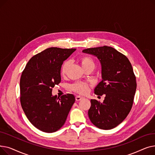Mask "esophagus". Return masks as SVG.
Wrapping results in <instances>:
<instances>
[{"label": "esophagus", "instance_id": "obj_1", "mask_svg": "<svg viewBox=\"0 0 155 155\" xmlns=\"http://www.w3.org/2000/svg\"><path fill=\"white\" fill-rule=\"evenodd\" d=\"M82 99H83V97H81V96H79V95H77V96L75 97V100H76L77 101H80V100H82Z\"/></svg>", "mask_w": 155, "mask_h": 155}]
</instances>
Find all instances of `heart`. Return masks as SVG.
I'll return each instance as SVG.
<instances>
[{"instance_id": "heart-1", "label": "heart", "mask_w": 155, "mask_h": 155, "mask_svg": "<svg viewBox=\"0 0 155 155\" xmlns=\"http://www.w3.org/2000/svg\"><path fill=\"white\" fill-rule=\"evenodd\" d=\"M81 66L84 68V70L87 71L89 69L94 70L95 67L94 60L88 56H83L81 57L79 60ZM70 63L69 61H65L61 67V74L63 76H64L67 74L68 68L70 67ZM89 88V85L84 82H75L71 85V89L74 92L80 94H86Z\"/></svg>"}]
</instances>
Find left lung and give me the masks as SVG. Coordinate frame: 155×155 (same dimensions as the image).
I'll return each instance as SVG.
<instances>
[{"mask_svg": "<svg viewBox=\"0 0 155 155\" xmlns=\"http://www.w3.org/2000/svg\"><path fill=\"white\" fill-rule=\"evenodd\" d=\"M82 51L100 60L102 80L94 93L105 95L102 103L91 99L89 119L98 128H114L126 119L133 104L137 84L132 65L124 54L110 46L87 48Z\"/></svg>", "mask_w": 155, "mask_h": 155, "instance_id": "obj_1", "label": "left lung"}]
</instances>
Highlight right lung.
Listing matches in <instances>:
<instances>
[{"instance_id": "right-lung-1", "label": "right lung", "mask_w": 155, "mask_h": 155, "mask_svg": "<svg viewBox=\"0 0 155 155\" xmlns=\"http://www.w3.org/2000/svg\"><path fill=\"white\" fill-rule=\"evenodd\" d=\"M76 49L51 47L32 57L20 79V102L30 123L45 133H53L64 124L75 101L67 94L52 95V89L61 82L63 61Z\"/></svg>"}]
</instances>
